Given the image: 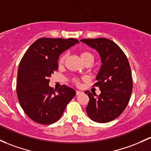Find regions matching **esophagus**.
Wrapping results in <instances>:
<instances>
[{"label": "esophagus", "mask_w": 151, "mask_h": 151, "mask_svg": "<svg viewBox=\"0 0 151 151\" xmlns=\"http://www.w3.org/2000/svg\"><path fill=\"white\" fill-rule=\"evenodd\" d=\"M81 93H82V92H81V91H79V90H76V94H77V95L80 94Z\"/></svg>", "instance_id": "obj_1"}]
</instances>
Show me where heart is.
<instances>
[{"label":"heart","mask_w":151,"mask_h":151,"mask_svg":"<svg viewBox=\"0 0 151 151\" xmlns=\"http://www.w3.org/2000/svg\"><path fill=\"white\" fill-rule=\"evenodd\" d=\"M79 56H80L81 59L84 63L87 61H90V62H92L93 61V55L91 54L89 51H81L80 53H79ZM66 59V54H63L60 56L59 59V65H62L64 64V61H65ZM73 82L75 84H79V79H73Z\"/></svg>","instance_id":"heart-1"}]
</instances>
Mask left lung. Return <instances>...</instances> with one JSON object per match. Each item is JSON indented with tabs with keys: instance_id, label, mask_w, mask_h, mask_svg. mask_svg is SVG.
<instances>
[{
	"instance_id": "1",
	"label": "left lung",
	"mask_w": 151,
	"mask_h": 151,
	"mask_svg": "<svg viewBox=\"0 0 151 151\" xmlns=\"http://www.w3.org/2000/svg\"><path fill=\"white\" fill-rule=\"evenodd\" d=\"M82 42L95 49L102 62L94 86L101 93L97 97L85 91L89 101L86 107L89 117L105 123L119 117L130 100L132 89L131 69L126 56L115 42L105 38L84 39Z\"/></svg>"
}]
</instances>
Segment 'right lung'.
I'll return each mask as SVG.
<instances>
[{
    "label": "right lung",
    "instance_id": "right-lung-1",
    "mask_svg": "<svg viewBox=\"0 0 151 151\" xmlns=\"http://www.w3.org/2000/svg\"><path fill=\"white\" fill-rule=\"evenodd\" d=\"M79 41L41 38L33 43L19 64L16 92L21 107L32 120L43 125L57 122L75 96L74 89L62 85L49 87V77L58 70L60 54Z\"/></svg>",
    "mask_w": 151,
    "mask_h": 151
}]
</instances>
